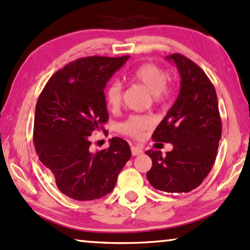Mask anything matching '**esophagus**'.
Listing matches in <instances>:
<instances>
[{
  "instance_id": "1",
  "label": "esophagus",
  "mask_w": 250,
  "mask_h": 250,
  "mask_svg": "<svg viewBox=\"0 0 250 250\" xmlns=\"http://www.w3.org/2000/svg\"><path fill=\"white\" fill-rule=\"evenodd\" d=\"M131 153H132V156H138V154L143 153V148H142L141 146H138V145H132Z\"/></svg>"
}]
</instances>
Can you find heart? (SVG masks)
Returning a JSON list of instances; mask_svg holds the SVG:
<instances>
[{"instance_id": "heart-1", "label": "heart", "mask_w": 250, "mask_h": 250, "mask_svg": "<svg viewBox=\"0 0 250 250\" xmlns=\"http://www.w3.org/2000/svg\"><path fill=\"white\" fill-rule=\"evenodd\" d=\"M132 81L143 84L157 103L163 102L172 92V87L167 83V74L160 65L154 63H144L131 71ZM106 104L110 109H116L121 105L122 86L119 82H112L106 88ZM152 125V119L148 115L134 114L128 116L125 121L119 125V130L122 134L131 137H141L143 132Z\"/></svg>"}]
</instances>
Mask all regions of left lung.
<instances>
[{
    "label": "left lung",
    "mask_w": 250,
    "mask_h": 250,
    "mask_svg": "<svg viewBox=\"0 0 250 250\" xmlns=\"http://www.w3.org/2000/svg\"><path fill=\"white\" fill-rule=\"evenodd\" d=\"M178 68L181 83L174 105L156 128L152 140L170 143L173 150H148L152 167L146 178L165 192H188L197 188L216 162L222 136L217 93L205 72L186 56H166Z\"/></svg>",
    "instance_id": "obj_1"
}]
</instances>
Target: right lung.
<instances>
[{
    "label": "right lung",
    "mask_w": 250,
    "mask_h": 250,
    "mask_svg": "<svg viewBox=\"0 0 250 250\" xmlns=\"http://www.w3.org/2000/svg\"><path fill=\"white\" fill-rule=\"evenodd\" d=\"M129 56H87L56 71L36 106L33 143L42 165L53 173L59 190L77 201L109 194L131 157L120 137L109 147L91 152L88 136L108 121L104 88Z\"/></svg>",
    "instance_id": "obj_1"
}]
</instances>
